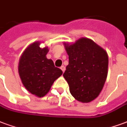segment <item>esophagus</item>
Here are the masks:
<instances>
[{
	"label": "esophagus",
	"instance_id": "34e87169",
	"mask_svg": "<svg viewBox=\"0 0 127 127\" xmlns=\"http://www.w3.org/2000/svg\"><path fill=\"white\" fill-rule=\"evenodd\" d=\"M60 69L62 70L63 72H64L65 70V67L64 65H62V66H61V67H60Z\"/></svg>",
	"mask_w": 127,
	"mask_h": 127
}]
</instances>
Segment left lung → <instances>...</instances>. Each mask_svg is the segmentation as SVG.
Masks as SVG:
<instances>
[{
  "mask_svg": "<svg viewBox=\"0 0 127 127\" xmlns=\"http://www.w3.org/2000/svg\"><path fill=\"white\" fill-rule=\"evenodd\" d=\"M64 45L69 64L63 76L70 93L77 100L90 102L98 97L106 80L107 53L88 38H80L74 44Z\"/></svg>",
  "mask_w": 127,
  "mask_h": 127,
  "instance_id": "8db88e82",
  "label": "left lung"
}]
</instances>
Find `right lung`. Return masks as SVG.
<instances>
[{"instance_id": "obj_1", "label": "right lung", "mask_w": 127, "mask_h": 127, "mask_svg": "<svg viewBox=\"0 0 127 127\" xmlns=\"http://www.w3.org/2000/svg\"><path fill=\"white\" fill-rule=\"evenodd\" d=\"M35 42L25 49L20 58L19 73L24 86L38 97H43L62 71L55 67L53 62L46 58L48 48L41 49Z\"/></svg>"}]
</instances>
